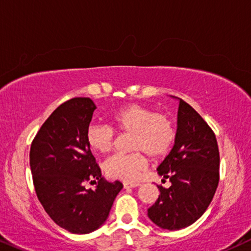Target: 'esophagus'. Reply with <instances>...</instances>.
Returning a JSON list of instances; mask_svg holds the SVG:
<instances>
[{
  "label": "esophagus",
  "instance_id": "esophagus-1",
  "mask_svg": "<svg viewBox=\"0 0 251 251\" xmlns=\"http://www.w3.org/2000/svg\"><path fill=\"white\" fill-rule=\"evenodd\" d=\"M140 185V183L135 182H124V188L125 189H131V188H136V186Z\"/></svg>",
  "mask_w": 251,
  "mask_h": 251
}]
</instances>
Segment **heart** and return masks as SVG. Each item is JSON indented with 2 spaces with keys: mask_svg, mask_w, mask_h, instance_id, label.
Here are the masks:
<instances>
[{
  "mask_svg": "<svg viewBox=\"0 0 251 251\" xmlns=\"http://www.w3.org/2000/svg\"><path fill=\"white\" fill-rule=\"evenodd\" d=\"M110 122L119 133L131 134V154L116 155L106 161L104 169L111 178L134 180L147 168V156L154 160L167 156L176 140L174 120L163 113H155L138 103L126 104L113 111ZM88 146L94 151L107 154L115 147V131L109 126L90 125L87 131Z\"/></svg>",
  "mask_w": 251,
  "mask_h": 251,
  "instance_id": "obj_1",
  "label": "heart"
}]
</instances>
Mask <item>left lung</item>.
Wrapping results in <instances>:
<instances>
[{
	"mask_svg": "<svg viewBox=\"0 0 251 251\" xmlns=\"http://www.w3.org/2000/svg\"><path fill=\"white\" fill-rule=\"evenodd\" d=\"M220 156L217 138L191 105L179 100L175 145L157 168L170 188L157 186L160 196L148 217L163 229L178 230L204 214L219 184Z\"/></svg>",
	"mask_w": 251,
	"mask_h": 251,
	"instance_id": "1",
	"label": "left lung"
}]
</instances>
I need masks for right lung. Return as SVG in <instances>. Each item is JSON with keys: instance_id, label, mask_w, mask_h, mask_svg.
<instances>
[{"instance_id": "1", "label": "right lung", "mask_w": 251, "mask_h": 251, "mask_svg": "<svg viewBox=\"0 0 251 251\" xmlns=\"http://www.w3.org/2000/svg\"><path fill=\"white\" fill-rule=\"evenodd\" d=\"M96 105L88 97H75L56 107L34 136L30 167L37 197L54 223L74 234L96 230L109 217L119 180L102 177L87 142ZM98 180L95 190L85 182Z\"/></svg>"}]
</instances>
